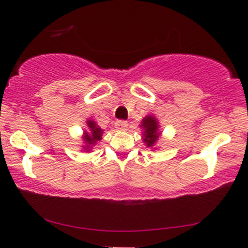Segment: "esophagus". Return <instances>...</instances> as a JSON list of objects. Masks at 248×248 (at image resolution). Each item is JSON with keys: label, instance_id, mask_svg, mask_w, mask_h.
<instances>
[{"label": "esophagus", "instance_id": "esophagus-1", "mask_svg": "<svg viewBox=\"0 0 248 248\" xmlns=\"http://www.w3.org/2000/svg\"><path fill=\"white\" fill-rule=\"evenodd\" d=\"M127 122L126 121H123V120H118L115 122V127H116V130L118 131H124L127 128Z\"/></svg>", "mask_w": 248, "mask_h": 248}]
</instances>
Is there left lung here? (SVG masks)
<instances>
[{
  "label": "left lung",
  "instance_id": "obj_1",
  "mask_svg": "<svg viewBox=\"0 0 248 248\" xmlns=\"http://www.w3.org/2000/svg\"><path fill=\"white\" fill-rule=\"evenodd\" d=\"M142 127L144 130L143 141L147 143L148 147H152L157 142L159 134L158 133V123L154 116H147L142 121Z\"/></svg>",
  "mask_w": 248,
  "mask_h": 248
}]
</instances>
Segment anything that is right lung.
Segmentation results:
<instances>
[{
	"label": "right lung",
	"instance_id": "1",
	"mask_svg": "<svg viewBox=\"0 0 248 248\" xmlns=\"http://www.w3.org/2000/svg\"><path fill=\"white\" fill-rule=\"evenodd\" d=\"M88 126H89V132H84L83 140L86 142L84 149L89 151V149L93 148L97 141L101 140V134H103V130L99 126H97L93 121H88Z\"/></svg>",
	"mask_w": 248,
	"mask_h": 248
}]
</instances>
